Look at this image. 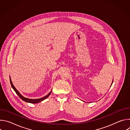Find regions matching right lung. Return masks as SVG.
<instances>
[{"label":"right lung","mask_w":130,"mask_h":130,"mask_svg":"<svg viewBox=\"0 0 130 130\" xmlns=\"http://www.w3.org/2000/svg\"><path fill=\"white\" fill-rule=\"evenodd\" d=\"M10 83H11V86L13 88V89L14 90V91H15L16 93L18 95V96H19L20 97V98L21 99H22L23 101L26 102H29V103H39L40 102H41L42 101H43L44 100H45V99H46L47 98H48L49 97V96L51 94V91L46 96L43 97V98H40V99H28V98H25L24 97H23L20 93L19 92V91H18L16 89V88L14 86L13 84H12V82L11 81V78L10 77Z\"/></svg>","instance_id":"obj_1"}]
</instances>
